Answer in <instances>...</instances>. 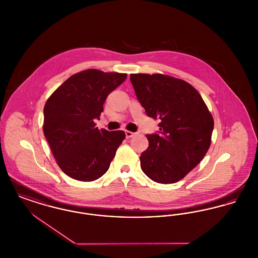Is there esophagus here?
<instances>
[{
	"label": "esophagus",
	"instance_id": "1",
	"mask_svg": "<svg viewBox=\"0 0 258 258\" xmlns=\"http://www.w3.org/2000/svg\"><path fill=\"white\" fill-rule=\"evenodd\" d=\"M136 136V133H133V132H130V131H125V137L126 138H131V137H135Z\"/></svg>",
	"mask_w": 258,
	"mask_h": 258
}]
</instances>
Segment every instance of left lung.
<instances>
[{
  "instance_id": "1",
  "label": "left lung",
  "mask_w": 258,
  "mask_h": 258,
  "mask_svg": "<svg viewBox=\"0 0 258 258\" xmlns=\"http://www.w3.org/2000/svg\"><path fill=\"white\" fill-rule=\"evenodd\" d=\"M137 99L148 117L160 120V132L147 135L140 156L143 172L153 181L181 180L203 160L212 142L213 118L197 90L163 74H131Z\"/></svg>"
}]
</instances>
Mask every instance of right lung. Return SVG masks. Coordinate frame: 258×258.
Masks as SVG:
<instances>
[{
	"label": "right lung",
	"mask_w": 258,
	"mask_h": 258,
	"mask_svg": "<svg viewBox=\"0 0 258 258\" xmlns=\"http://www.w3.org/2000/svg\"><path fill=\"white\" fill-rule=\"evenodd\" d=\"M126 78L122 73L96 69L68 78L46 100L43 131L61 170L79 181H93L110 167L125 137L122 131L98 130L110 92Z\"/></svg>",
	"instance_id": "1"
}]
</instances>
